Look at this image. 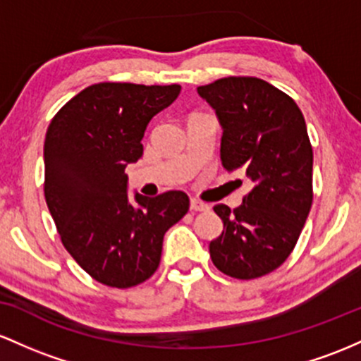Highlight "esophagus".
<instances>
[{"instance_id":"obj_1","label":"esophagus","mask_w":361,"mask_h":361,"mask_svg":"<svg viewBox=\"0 0 361 361\" xmlns=\"http://www.w3.org/2000/svg\"><path fill=\"white\" fill-rule=\"evenodd\" d=\"M191 209L192 212H208L209 206L204 204V202L197 201V200H191Z\"/></svg>"}]
</instances>
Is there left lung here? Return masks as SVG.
<instances>
[{
	"label": "left lung",
	"instance_id": "obj_1",
	"mask_svg": "<svg viewBox=\"0 0 361 361\" xmlns=\"http://www.w3.org/2000/svg\"><path fill=\"white\" fill-rule=\"evenodd\" d=\"M197 93L224 129V167L244 169L254 184L233 212L213 208L224 232L209 242V256L226 276H264L288 259L310 212L314 153L305 119L291 97L254 76L216 80Z\"/></svg>",
	"mask_w": 361,
	"mask_h": 361
}]
</instances>
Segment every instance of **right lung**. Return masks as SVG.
Segmentation results:
<instances>
[{"mask_svg":"<svg viewBox=\"0 0 361 361\" xmlns=\"http://www.w3.org/2000/svg\"><path fill=\"white\" fill-rule=\"evenodd\" d=\"M180 85L97 83L52 117L44 141V196L61 242L93 279L131 288L155 273L164 235L188 213L189 197L169 191L128 196V164L143 155L153 116Z\"/></svg>","mask_w":361,"mask_h":361,"instance_id":"add662e5","label":"right lung"}]
</instances>
